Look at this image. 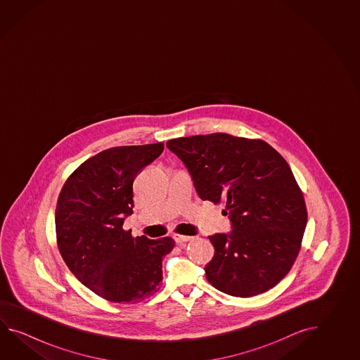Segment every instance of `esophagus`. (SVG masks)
<instances>
[{
    "label": "esophagus",
    "mask_w": 360,
    "mask_h": 360,
    "mask_svg": "<svg viewBox=\"0 0 360 360\" xmlns=\"http://www.w3.org/2000/svg\"><path fill=\"white\" fill-rule=\"evenodd\" d=\"M174 239H175V242H176L177 245H184V243H186V242H189L193 239V237H188V236H180V234H175L174 236Z\"/></svg>",
    "instance_id": "obj_1"
}]
</instances>
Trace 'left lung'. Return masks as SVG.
<instances>
[{
  "instance_id": "left-lung-1",
  "label": "left lung",
  "mask_w": 360,
  "mask_h": 360,
  "mask_svg": "<svg viewBox=\"0 0 360 360\" xmlns=\"http://www.w3.org/2000/svg\"><path fill=\"white\" fill-rule=\"evenodd\" d=\"M202 200L225 203L231 231L210 238L205 266L216 290L251 297L273 288L291 270L301 248L307 214L291 169L262 140L208 134L169 140Z\"/></svg>"
}]
</instances>
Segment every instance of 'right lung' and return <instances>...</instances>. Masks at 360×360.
Here are the masks:
<instances>
[{
	"label": "right lung",
	"mask_w": 360,
	"mask_h": 360,
	"mask_svg": "<svg viewBox=\"0 0 360 360\" xmlns=\"http://www.w3.org/2000/svg\"><path fill=\"white\" fill-rule=\"evenodd\" d=\"M163 143L115 146L84 161L63 185L55 226L63 260L81 283L112 302H140L160 290L169 237L132 238V184L158 158Z\"/></svg>",
	"instance_id": "right-lung-1"
}]
</instances>
